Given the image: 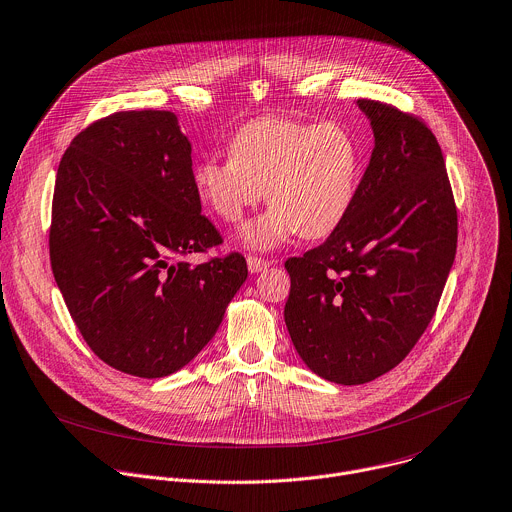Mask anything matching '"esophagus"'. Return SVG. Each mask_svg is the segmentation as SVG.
Returning a JSON list of instances; mask_svg holds the SVG:
<instances>
[{"mask_svg": "<svg viewBox=\"0 0 512 512\" xmlns=\"http://www.w3.org/2000/svg\"><path fill=\"white\" fill-rule=\"evenodd\" d=\"M269 265H271V261H267V259L247 257V267H249V271H251V273H261V271H265Z\"/></svg>", "mask_w": 512, "mask_h": 512, "instance_id": "esophagus-1", "label": "esophagus"}]
</instances>
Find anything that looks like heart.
Segmentation results:
<instances>
[{"label": "heart", "mask_w": 512, "mask_h": 512, "mask_svg": "<svg viewBox=\"0 0 512 512\" xmlns=\"http://www.w3.org/2000/svg\"><path fill=\"white\" fill-rule=\"evenodd\" d=\"M362 175V150L339 122L257 118L229 144V160L193 168L201 203L225 223H237L265 191L271 207L241 229V243L271 251L293 235L319 239L350 213Z\"/></svg>", "instance_id": "1"}]
</instances>
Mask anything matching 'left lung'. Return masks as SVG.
I'll list each match as a JSON object with an SVG mask.
<instances>
[{"label":"left lung","mask_w":512,"mask_h":512,"mask_svg":"<svg viewBox=\"0 0 512 512\" xmlns=\"http://www.w3.org/2000/svg\"><path fill=\"white\" fill-rule=\"evenodd\" d=\"M374 150L346 219L291 257L285 325L303 364L358 386L396 368L438 307L456 255V207L438 140L416 116L358 100Z\"/></svg>","instance_id":"obj_1"}]
</instances>
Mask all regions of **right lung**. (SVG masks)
<instances>
[{
	"instance_id": "1",
	"label": "right lung",
	"mask_w": 512,
	"mask_h": 512,
	"mask_svg": "<svg viewBox=\"0 0 512 512\" xmlns=\"http://www.w3.org/2000/svg\"><path fill=\"white\" fill-rule=\"evenodd\" d=\"M191 150L177 114L130 110L82 130L58 166L54 279L90 350L130 376L185 368L247 279L239 253L175 261L221 243L201 215Z\"/></svg>"
}]
</instances>
